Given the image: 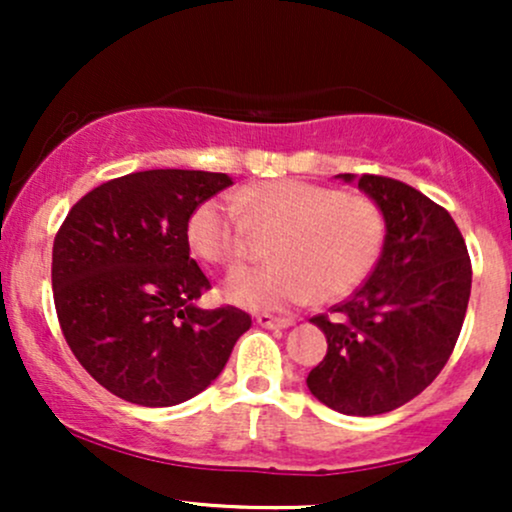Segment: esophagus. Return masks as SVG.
<instances>
[{
  "label": "esophagus",
  "mask_w": 512,
  "mask_h": 512,
  "mask_svg": "<svg viewBox=\"0 0 512 512\" xmlns=\"http://www.w3.org/2000/svg\"><path fill=\"white\" fill-rule=\"evenodd\" d=\"M255 320H257V325L267 327V330H286V327L293 325V320H289V317H274L269 313L255 315Z\"/></svg>",
  "instance_id": "34e87169"
}]
</instances>
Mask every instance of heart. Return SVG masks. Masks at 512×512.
Masks as SVG:
<instances>
[{
    "label": "heart",
    "mask_w": 512,
    "mask_h": 512,
    "mask_svg": "<svg viewBox=\"0 0 512 512\" xmlns=\"http://www.w3.org/2000/svg\"><path fill=\"white\" fill-rule=\"evenodd\" d=\"M387 221L380 204L361 192H342L305 180H267L231 199L211 197L187 219L195 255L214 267H236L271 238L272 264L228 276L223 298L250 310H286L308 301L332 303L366 279Z\"/></svg>",
    "instance_id": "b5f03b06"
}]
</instances>
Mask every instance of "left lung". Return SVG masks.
<instances>
[{
	"mask_svg": "<svg viewBox=\"0 0 512 512\" xmlns=\"http://www.w3.org/2000/svg\"><path fill=\"white\" fill-rule=\"evenodd\" d=\"M358 187L385 214L383 255L332 315L310 317L325 332L327 356L305 383L339 414L375 416L421 395L448 363L467 313L472 262L457 223L433 199L385 175L363 173Z\"/></svg>",
	"mask_w": 512,
	"mask_h": 512,
	"instance_id": "8db88e82",
	"label": "left lung"
}]
</instances>
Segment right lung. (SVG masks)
<instances>
[{"mask_svg": "<svg viewBox=\"0 0 512 512\" xmlns=\"http://www.w3.org/2000/svg\"><path fill=\"white\" fill-rule=\"evenodd\" d=\"M233 180L209 170H142L93 187L52 245V296L76 361L120 399L173 407L219 378L245 310L197 308L211 289L190 257L187 219Z\"/></svg>", "mask_w": 512, "mask_h": 512, "instance_id": "1", "label": "right lung"}]
</instances>
